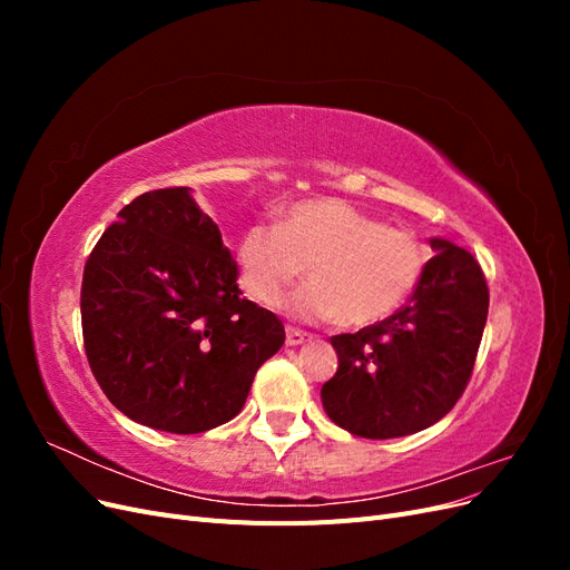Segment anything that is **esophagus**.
Here are the masks:
<instances>
[{"mask_svg":"<svg viewBox=\"0 0 570 570\" xmlns=\"http://www.w3.org/2000/svg\"><path fill=\"white\" fill-rule=\"evenodd\" d=\"M312 340V335L304 333V331H297V327H287L285 331V344L287 347H297V344H304Z\"/></svg>","mask_w":570,"mask_h":570,"instance_id":"obj_1","label":"esophagus"}]
</instances>
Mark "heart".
I'll list each match as a JSON object with an SVG mask.
<instances>
[{"mask_svg":"<svg viewBox=\"0 0 570 570\" xmlns=\"http://www.w3.org/2000/svg\"><path fill=\"white\" fill-rule=\"evenodd\" d=\"M239 285L266 308L285 289L308 281L285 302L304 321H337L366 327L390 318L421 283L428 249L416 235L337 197L302 199L283 212L278 226L254 223L235 249Z\"/></svg>","mask_w":570,"mask_h":570,"instance_id":"1","label":"heart"}]
</instances>
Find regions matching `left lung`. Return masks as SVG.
I'll return each mask as SVG.
<instances>
[{
	"label": "left lung",
	"mask_w": 570,
	"mask_h": 570,
	"mask_svg": "<svg viewBox=\"0 0 570 570\" xmlns=\"http://www.w3.org/2000/svg\"><path fill=\"white\" fill-rule=\"evenodd\" d=\"M430 258L406 306L358 333L331 337L337 373L321 387L327 416L352 435L419 433L452 411L471 381L490 292L471 252L430 239Z\"/></svg>",
	"instance_id": "obj_1"
}]
</instances>
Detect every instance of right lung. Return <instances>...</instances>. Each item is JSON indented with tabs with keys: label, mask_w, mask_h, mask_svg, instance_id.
<instances>
[{
	"label": "right lung",
	"mask_w": 570,
	"mask_h": 570,
	"mask_svg": "<svg viewBox=\"0 0 570 570\" xmlns=\"http://www.w3.org/2000/svg\"><path fill=\"white\" fill-rule=\"evenodd\" d=\"M239 295L237 264L193 189L126 204L80 289L85 354L109 402L176 435L235 419L258 366L285 342L281 318Z\"/></svg>",
	"instance_id": "add662e5"
}]
</instances>
